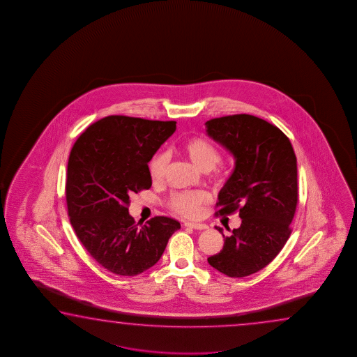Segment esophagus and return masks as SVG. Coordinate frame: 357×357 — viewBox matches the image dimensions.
<instances>
[{"instance_id":"34e87169","label":"esophagus","mask_w":357,"mask_h":357,"mask_svg":"<svg viewBox=\"0 0 357 357\" xmlns=\"http://www.w3.org/2000/svg\"><path fill=\"white\" fill-rule=\"evenodd\" d=\"M183 226L185 227H190V229H194V230H206L208 227L206 224H197V222H185Z\"/></svg>"}]
</instances>
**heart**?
Listing matches in <instances>:
<instances>
[{
    "label": "heart",
    "mask_w": 357,
    "mask_h": 357,
    "mask_svg": "<svg viewBox=\"0 0 357 357\" xmlns=\"http://www.w3.org/2000/svg\"><path fill=\"white\" fill-rule=\"evenodd\" d=\"M183 155L201 171H212L222 161V152L206 137H191L181 145ZM169 158L166 152H158L149 163V171L153 182H161L169 169ZM210 201L205 191H182L171 195L167 201L169 208L182 218H197L201 207Z\"/></svg>",
    "instance_id": "heart-1"
}]
</instances>
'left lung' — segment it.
Listing matches in <instances>:
<instances>
[{"label": "left lung", "mask_w": 357, "mask_h": 357, "mask_svg": "<svg viewBox=\"0 0 357 357\" xmlns=\"http://www.w3.org/2000/svg\"><path fill=\"white\" fill-rule=\"evenodd\" d=\"M206 126L236 158L215 215L238 212L242 218L238 229L224 235V248L207 261L230 278H245L267 266L290 237L298 201L296 155L278 127L256 116H224Z\"/></svg>", "instance_id": "8db88e82"}]
</instances>
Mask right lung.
I'll return each mask as SVG.
<instances>
[{
  "label": "right lung",
  "mask_w": 357,
  "mask_h": 357,
  "mask_svg": "<svg viewBox=\"0 0 357 357\" xmlns=\"http://www.w3.org/2000/svg\"><path fill=\"white\" fill-rule=\"evenodd\" d=\"M175 130V121L107 116L87 127L70 152V222L87 252L115 275L136 276L153 266L181 227L165 216L139 226L128 213L130 196L151 188L147 163Z\"/></svg>",
  "instance_id": "obj_1"
}]
</instances>
